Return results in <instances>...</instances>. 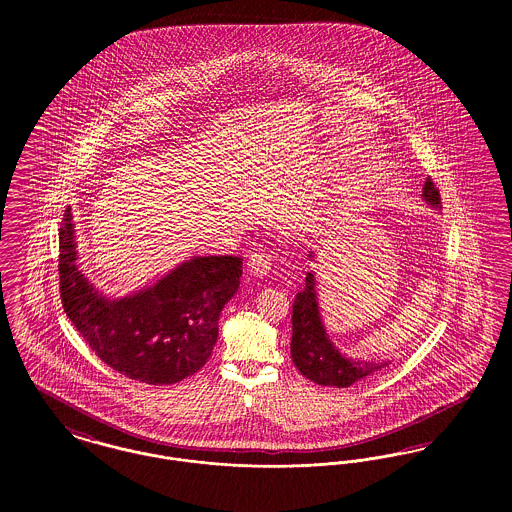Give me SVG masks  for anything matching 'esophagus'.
I'll use <instances>...</instances> for the list:
<instances>
[{"instance_id": "esophagus-1", "label": "esophagus", "mask_w": 512, "mask_h": 512, "mask_svg": "<svg viewBox=\"0 0 512 512\" xmlns=\"http://www.w3.org/2000/svg\"><path fill=\"white\" fill-rule=\"evenodd\" d=\"M270 270V259L265 253H253L247 261V272L253 278H265Z\"/></svg>"}]
</instances>
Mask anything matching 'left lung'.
Masks as SVG:
<instances>
[{"label":"left lung","mask_w":512,"mask_h":512,"mask_svg":"<svg viewBox=\"0 0 512 512\" xmlns=\"http://www.w3.org/2000/svg\"><path fill=\"white\" fill-rule=\"evenodd\" d=\"M422 201L434 211L441 209V197L434 182L428 178L422 188ZM309 261H317V253H309ZM293 365L318 386L349 388L366 376L390 365V361H363L347 357L332 341L320 313L318 303L317 272L309 270L305 276V288L295 295L292 315Z\"/></svg>","instance_id":"8db88e82"}]
</instances>
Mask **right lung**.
Instances as JSON below:
<instances>
[{
    "label": "right lung",
    "instance_id": "add662e5",
    "mask_svg": "<svg viewBox=\"0 0 512 512\" xmlns=\"http://www.w3.org/2000/svg\"><path fill=\"white\" fill-rule=\"evenodd\" d=\"M242 259L199 255L138 292H99L78 263L71 207L59 228V284L67 317L99 359L126 378L169 386L213 353L224 305L240 288Z\"/></svg>",
    "mask_w": 512,
    "mask_h": 512
}]
</instances>
